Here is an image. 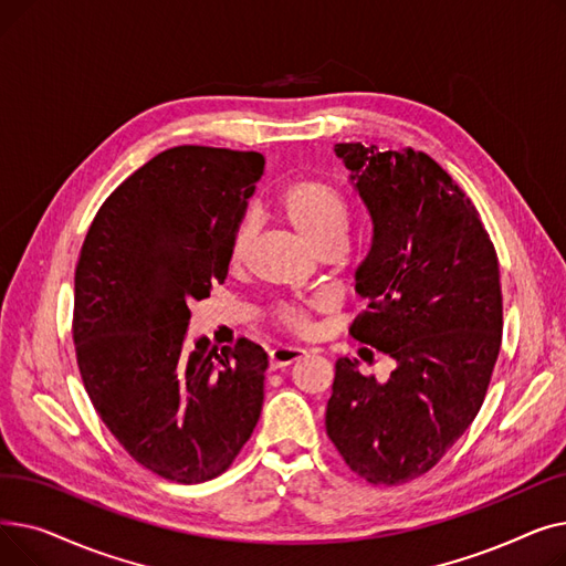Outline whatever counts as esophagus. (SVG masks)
<instances>
[{"instance_id": "esophagus-1", "label": "esophagus", "mask_w": 566, "mask_h": 566, "mask_svg": "<svg viewBox=\"0 0 566 566\" xmlns=\"http://www.w3.org/2000/svg\"><path fill=\"white\" fill-rule=\"evenodd\" d=\"M307 350L301 346H275L271 350V369H282L293 363H298Z\"/></svg>"}]
</instances>
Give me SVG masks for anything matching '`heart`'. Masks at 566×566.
Returning <instances> with one entry per match:
<instances>
[{"label": "heart", "mask_w": 566, "mask_h": 566, "mask_svg": "<svg viewBox=\"0 0 566 566\" xmlns=\"http://www.w3.org/2000/svg\"><path fill=\"white\" fill-rule=\"evenodd\" d=\"M277 211L291 224V229L298 233L303 241L318 250L323 245L344 243L350 224V206L346 197L331 184L318 181V178H303L286 186L277 199ZM252 243V227L241 222L229 241V261L231 265H243ZM328 307V301H303V303H284L275 307L273 316L277 325L291 333H307L312 328L314 312Z\"/></svg>", "instance_id": "b5f03b06"}]
</instances>
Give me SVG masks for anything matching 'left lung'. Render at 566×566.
<instances>
[{"label": "left lung", "mask_w": 566, "mask_h": 566, "mask_svg": "<svg viewBox=\"0 0 566 566\" xmlns=\"http://www.w3.org/2000/svg\"><path fill=\"white\" fill-rule=\"evenodd\" d=\"M371 218L350 337L397 363L388 382L339 358L325 431L374 486L431 470L480 412L502 342L495 248L478 208L422 151L335 144Z\"/></svg>", "instance_id": "obj_1"}]
</instances>
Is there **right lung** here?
I'll list each match as a JSON object with an SVG mask.
<instances>
[{
    "label": "right lung",
    "mask_w": 566,
    "mask_h": 566,
    "mask_svg": "<svg viewBox=\"0 0 566 566\" xmlns=\"http://www.w3.org/2000/svg\"><path fill=\"white\" fill-rule=\"evenodd\" d=\"M263 156L174 146L101 206L75 268L73 342L84 390L122 448L178 484L222 474L263 406L265 350L206 337L186 348L190 301L229 273Z\"/></svg>",
    "instance_id": "obj_1"
}]
</instances>
